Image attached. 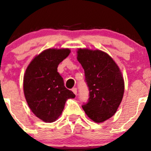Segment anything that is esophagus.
Returning a JSON list of instances; mask_svg holds the SVG:
<instances>
[{"mask_svg":"<svg viewBox=\"0 0 151 151\" xmlns=\"http://www.w3.org/2000/svg\"><path fill=\"white\" fill-rule=\"evenodd\" d=\"M72 91H73V93H74L75 94V95H77V88H72Z\"/></svg>","mask_w":151,"mask_h":151,"instance_id":"obj_1","label":"esophagus"}]
</instances>
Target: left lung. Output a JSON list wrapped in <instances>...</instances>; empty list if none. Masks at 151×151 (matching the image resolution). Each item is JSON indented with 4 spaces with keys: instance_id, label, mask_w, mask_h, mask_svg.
<instances>
[{
    "instance_id": "1",
    "label": "left lung",
    "mask_w": 151,
    "mask_h": 151,
    "mask_svg": "<svg viewBox=\"0 0 151 151\" xmlns=\"http://www.w3.org/2000/svg\"><path fill=\"white\" fill-rule=\"evenodd\" d=\"M77 60L84 68L89 90L88 101L82 105L83 109L94 122H104L113 116L122 101V74L112 58L101 50L79 49Z\"/></svg>"
}]
</instances>
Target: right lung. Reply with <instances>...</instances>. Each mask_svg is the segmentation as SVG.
Listing matches in <instances>:
<instances>
[{
	"label": "right lung",
	"instance_id": "right-lung-1",
	"mask_svg": "<svg viewBox=\"0 0 151 151\" xmlns=\"http://www.w3.org/2000/svg\"><path fill=\"white\" fill-rule=\"evenodd\" d=\"M70 53L68 49H48L30 62L23 80L24 94L35 115L46 123L61 115L68 99L75 95L64 86L58 66Z\"/></svg>",
	"mask_w": 151,
	"mask_h": 151
}]
</instances>
